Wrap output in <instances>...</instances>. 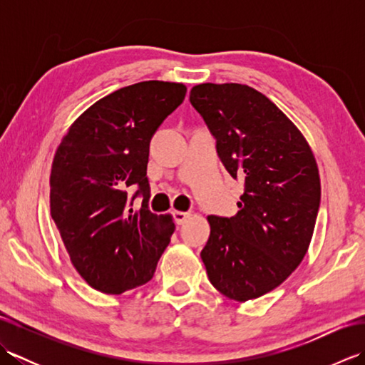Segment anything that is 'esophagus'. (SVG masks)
Segmentation results:
<instances>
[{"mask_svg":"<svg viewBox=\"0 0 365 365\" xmlns=\"http://www.w3.org/2000/svg\"><path fill=\"white\" fill-rule=\"evenodd\" d=\"M173 215H174V220L177 224L187 222V220H190V216H191L190 212H174Z\"/></svg>","mask_w":365,"mask_h":365,"instance_id":"obj_1","label":"esophagus"}]
</instances>
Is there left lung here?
<instances>
[{
  "instance_id": "obj_1",
  "label": "left lung",
  "mask_w": 365,
  "mask_h": 365,
  "mask_svg": "<svg viewBox=\"0 0 365 365\" xmlns=\"http://www.w3.org/2000/svg\"><path fill=\"white\" fill-rule=\"evenodd\" d=\"M190 102L227 173L245 180L238 213L207 218L200 257L224 297L259 298L293 273L311 245L322 195L315 157L297 125L246 84H197Z\"/></svg>"
}]
</instances>
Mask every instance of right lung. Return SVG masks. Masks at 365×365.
I'll use <instances>...</instances> for the list:
<instances>
[{
    "mask_svg": "<svg viewBox=\"0 0 365 365\" xmlns=\"http://www.w3.org/2000/svg\"><path fill=\"white\" fill-rule=\"evenodd\" d=\"M185 94V84L169 81L114 91L72 123L54 153L51 218L73 267L98 292L120 294L149 282L174 234L173 216L147 207V163L153 133ZM133 184L143 196L138 212L128 208Z\"/></svg>",
    "mask_w": 365,
    "mask_h": 365,
    "instance_id": "add662e5",
    "label": "right lung"
}]
</instances>
